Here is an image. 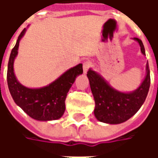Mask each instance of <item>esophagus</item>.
<instances>
[{
	"label": "esophagus",
	"mask_w": 158,
	"mask_h": 158,
	"mask_svg": "<svg viewBox=\"0 0 158 158\" xmlns=\"http://www.w3.org/2000/svg\"><path fill=\"white\" fill-rule=\"evenodd\" d=\"M91 67V62H85L83 63V71L85 73L88 72L89 69Z\"/></svg>",
	"instance_id": "1"
}]
</instances>
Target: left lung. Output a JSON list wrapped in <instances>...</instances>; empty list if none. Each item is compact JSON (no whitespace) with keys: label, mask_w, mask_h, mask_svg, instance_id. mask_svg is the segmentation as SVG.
Wrapping results in <instances>:
<instances>
[{"label":"left lung","mask_w":158,"mask_h":158,"mask_svg":"<svg viewBox=\"0 0 158 158\" xmlns=\"http://www.w3.org/2000/svg\"><path fill=\"white\" fill-rule=\"evenodd\" d=\"M134 40L139 43L140 51L146 56L142 41L138 38ZM146 70V77L135 90L121 92L113 88L98 73L89 69L87 77L96 103L94 114L98 121L109 124H118L127 121L139 111L146 101L151 84L148 62Z\"/></svg>","instance_id":"left-lung-1"}]
</instances>
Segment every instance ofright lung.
Wrapping results in <instances>:
<instances>
[{"instance_id":"add662e5","label":"right lung","mask_w":158,"mask_h":158,"mask_svg":"<svg viewBox=\"0 0 158 158\" xmlns=\"http://www.w3.org/2000/svg\"><path fill=\"white\" fill-rule=\"evenodd\" d=\"M26 29L19 35L15 46L11 52L7 66V85L12 99L29 117L38 121L59 119L65 112V100L77 76L83 73V65L79 63L71 68L55 81L41 88H28L18 81L13 63L18 55L19 42Z\"/></svg>"}]
</instances>
